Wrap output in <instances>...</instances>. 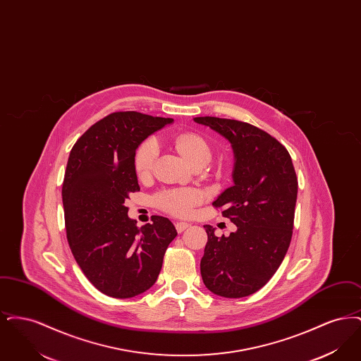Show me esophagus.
Instances as JSON below:
<instances>
[{
    "mask_svg": "<svg viewBox=\"0 0 361 361\" xmlns=\"http://www.w3.org/2000/svg\"><path fill=\"white\" fill-rule=\"evenodd\" d=\"M189 224H185V222H176V230L178 231V233H183L185 228H188Z\"/></svg>",
    "mask_w": 361,
    "mask_h": 361,
    "instance_id": "obj_1",
    "label": "esophagus"
}]
</instances>
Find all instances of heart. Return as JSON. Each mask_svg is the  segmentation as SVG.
Returning a JSON list of instances; mask_svg holds the SVG:
<instances>
[{
	"label": "heart",
	"instance_id": "obj_1",
	"mask_svg": "<svg viewBox=\"0 0 361 361\" xmlns=\"http://www.w3.org/2000/svg\"><path fill=\"white\" fill-rule=\"evenodd\" d=\"M173 147L183 155L192 166L206 165L211 159L212 149L209 142L202 134L184 131L172 137ZM158 146L154 139H146L137 146L134 155V168L137 176L143 180L154 172ZM203 195L197 189H162L153 196L155 206L178 216H188L193 208L200 204Z\"/></svg>",
	"mask_w": 361,
	"mask_h": 361
}]
</instances>
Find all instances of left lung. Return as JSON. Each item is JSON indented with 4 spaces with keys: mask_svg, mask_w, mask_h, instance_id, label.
Instances as JSON below:
<instances>
[{
    "mask_svg": "<svg viewBox=\"0 0 361 361\" xmlns=\"http://www.w3.org/2000/svg\"><path fill=\"white\" fill-rule=\"evenodd\" d=\"M230 140L234 185L212 203L237 226L221 238L206 224L200 272L207 288L243 298L262 288L279 269L292 238L298 177L288 150L271 134L245 121L195 118Z\"/></svg>",
    "mask_w": 361,
    "mask_h": 361,
    "instance_id": "left-lung-1",
    "label": "left lung"
}]
</instances>
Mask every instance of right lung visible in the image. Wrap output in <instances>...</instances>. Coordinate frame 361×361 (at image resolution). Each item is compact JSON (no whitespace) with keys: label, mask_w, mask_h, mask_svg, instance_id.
I'll use <instances>...</instances> for the list:
<instances>
[{"label":"right lung","mask_w":361,"mask_h":361,"mask_svg":"<svg viewBox=\"0 0 361 361\" xmlns=\"http://www.w3.org/2000/svg\"><path fill=\"white\" fill-rule=\"evenodd\" d=\"M172 121L114 112L89 127L70 152L62 185L70 249L87 280L111 298L147 291L177 235L172 222L159 215L139 228L126 206L140 189L134 168L137 146Z\"/></svg>","instance_id":"1"}]
</instances>
